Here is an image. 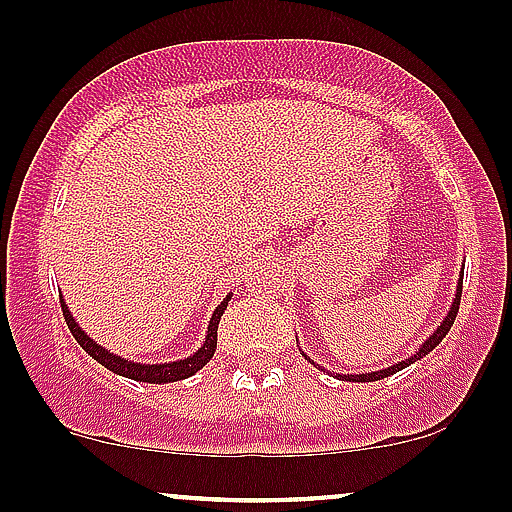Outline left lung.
<instances>
[{"mask_svg": "<svg viewBox=\"0 0 512 512\" xmlns=\"http://www.w3.org/2000/svg\"><path fill=\"white\" fill-rule=\"evenodd\" d=\"M459 302H461V280H459V293H456L454 305H452V310H449V315L444 317V322H442V324H439L437 332H434L432 337L427 339L425 344H422V349H420V351H415V356H410V359L400 361V364H395V366H390V368H383V371H376V373H359V376H342V381H381V378L393 376V373H395V371H400V368L410 366L412 361L422 359V356H425L427 351H432L434 346H437L439 342H442L444 337H447V332H449V329H452V324H454L456 312H459Z\"/></svg>", "mask_w": 512, "mask_h": 512, "instance_id": "left-lung-1", "label": "left lung"}]
</instances>
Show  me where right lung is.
Wrapping results in <instances>:
<instances>
[{
	"label": "right lung",
	"instance_id": "add662e5",
	"mask_svg": "<svg viewBox=\"0 0 512 512\" xmlns=\"http://www.w3.org/2000/svg\"><path fill=\"white\" fill-rule=\"evenodd\" d=\"M227 300H224L222 305H219L217 310H214V315H212V320H210V327H207V339H205V344H202V349H197L195 354L190 356V359L173 361V364H153V366H148V364H131V361L119 359V356H114V354H109V351H104L102 346H97L95 342H92V339L87 337V334L78 327V324H75V320H73V317H70L68 307H65L63 300H60V310H63L65 324H68V329H70V332H73V337L78 339V344L87 351V354L92 356V359L100 361L104 368H109V371L119 373V376L134 378V381L170 383V381H183V378L192 376V373L200 371V368L212 359L214 349H217V324H219V317H222L224 307H227Z\"/></svg>",
	"mask_w": 512,
	"mask_h": 512
}]
</instances>
